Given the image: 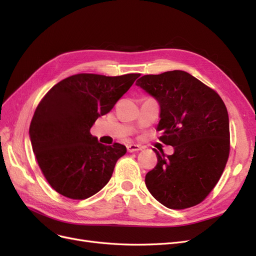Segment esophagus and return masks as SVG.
<instances>
[{
	"label": "esophagus",
	"instance_id": "obj_1",
	"mask_svg": "<svg viewBox=\"0 0 256 256\" xmlns=\"http://www.w3.org/2000/svg\"><path fill=\"white\" fill-rule=\"evenodd\" d=\"M142 147L138 146V145H136V144H129L127 145V150L129 152H138V150H141Z\"/></svg>",
	"mask_w": 256,
	"mask_h": 256
}]
</instances>
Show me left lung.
Listing matches in <instances>:
<instances>
[{"label":"left lung","instance_id":"8db88e82","mask_svg":"<svg viewBox=\"0 0 256 256\" xmlns=\"http://www.w3.org/2000/svg\"><path fill=\"white\" fill-rule=\"evenodd\" d=\"M136 84L157 100L159 140L173 154L154 148L158 164L145 184L159 203L171 209L192 207L210 193L230 154V122L221 97L182 70L146 74Z\"/></svg>","mask_w":256,"mask_h":256}]
</instances>
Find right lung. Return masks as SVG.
Here are the masks:
<instances>
[{
    "instance_id": "obj_1",
    "label": "right lung",
    "mask_w": 256,
    "mask_h": 256,
    "mask_svg": "<svg viewBox=\"0 0 256 256\" xmlns=\"http://www.w3.org/2000/svg\"><path fill=\"white\" fill-rule=\"evenodd\" d=\"M138 76L74 74L54 85L38 104L30 140L46 180L60 194L84 200L109 182L127 148L120 143H99L90 130Z\"/></svg>"
}]
</instances>
